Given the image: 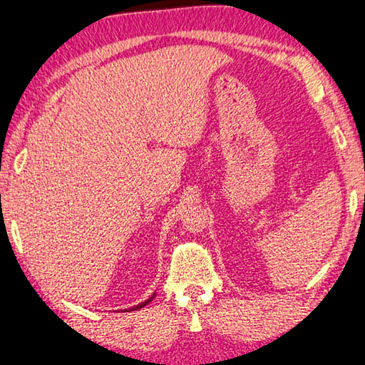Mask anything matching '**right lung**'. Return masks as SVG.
I'll list each match as a JSON object with an SVG mask.
<instances>
[{
    "instance_id": "1",
    "label": "right lung",
    "mask_w": 365,
    "mask_h": 365,
    "mask_svg": "<svg viewBox=\"0 0 365 365\" xmlns=\"http://www.w3.org/2000/svg\"><path fill=\"white\" fill-rule=\"evenodd\" d=\"M153 298H155V294H153V297H151L150 299H148V301H145V303H141V304H138V306H136V308H135V309H140V308H143V306H146L148 303H150V301H151ZM135 309H131V311H135Z\"/></svg>"
}]
</instances>
